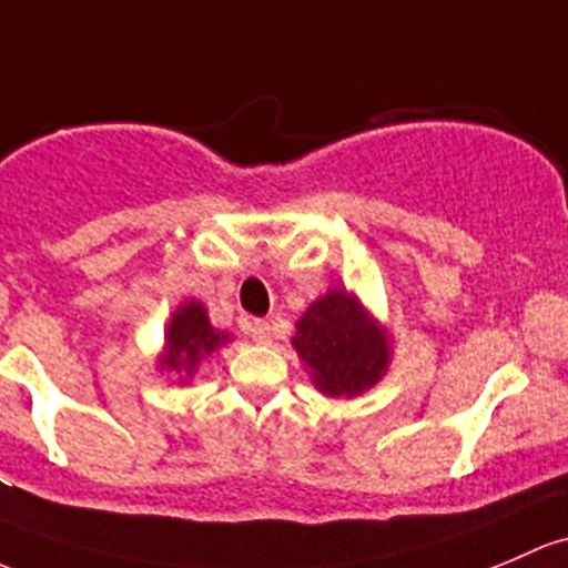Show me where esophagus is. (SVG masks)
<instances>
[{"label":"esophagus","mask_w":568,"mask_h":568,"mask_svg":"<svg viewBox=\"0 0 568 568\" xmlns=\"http://www.w3.org/2000/svg\"><path fill=\"white\" fill-rule=\"evenodd\" d=\"M247 334L255 339L258 345H268L272 343V326L268 321H250L247 324Z\"/></svg>","instance_id":"obj_1"}]
</instances>
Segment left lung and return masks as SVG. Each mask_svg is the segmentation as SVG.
Segmentation results:
<instances>
[{
    "instance_id": "8db88e82",
    "label": "left lung",
    "mask_w": 568,
    "mask_h": 568,
    "mask_svg": "<svg viewBox=\"0 0 568 568\" xmlns=\"http://www.w3.org/2000/svg\"><path fill=\"white\" fill-rule=\"evenodd\" d=\"M291 345L315 389L332 399L369 392L392 364L389 326L348 288H332L310 304Z\"/></svg>"
}]
</instances>
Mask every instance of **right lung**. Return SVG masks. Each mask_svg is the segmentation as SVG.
Returning <instances> with one entry per match:
<instances>
[{
    "instance_id": "right-lung-1",
    "label": "right lung",
    "mask_w": 568,
    "mask_h": 568,
    "mask_svg": "<svg viewBox=\"0 0 568 568\" xmlns=\"http://www.w3.org/2000/svg\"><path fill=\"white\" fill-rule=\"evenodd\" d=\"M231 339L234 334L214 329L204 304L199 300H184L171 313L169 326H165V343L158 354V369L176 373L179 384H187L195 378L201 362Z\"/></svg>"
}]
</instances>
